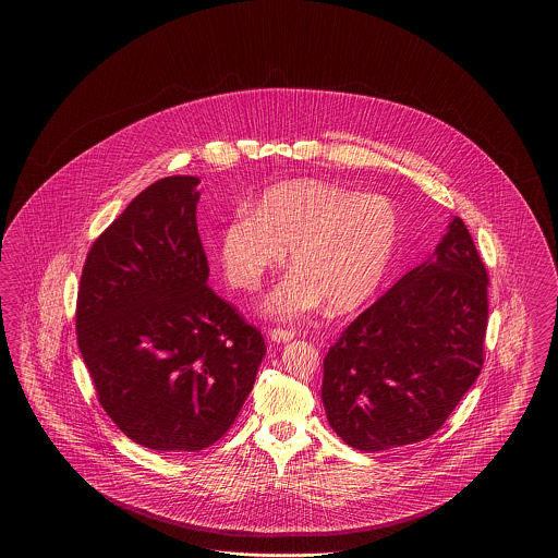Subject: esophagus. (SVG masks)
Wrapping results in <instances>:
<instances>
[{
  "mask_svg": "<svg viewBox=\"0 0 558 558\" xmlns=\"http://www.w3.org/2000/svg\"><path fill=\"white\" fill-rule=\"evenodd\" d=\"M292 337H294V332L284 330V328H274V330L269 332V339H271L274 343H287V341H291Z\"/></svg>",
  "mask_w": 558,
  "mask_h": 558,
  "instance_id": "34e87169",
  "label": "esophagus"
}]
</instances>
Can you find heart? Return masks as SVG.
<instances>
[{
  "instance_id": "heart-1",
  "label": "heart",
  "mask_w": 558,
  "mask_h": 558,
  "mask_svg": "<svg viewBox=\"0 0 558 558\" xmlns=\"http://www.w3.org/2000/svg\"><path fill=\"white\" fill-rule=\"evenodd\" d=\"M398 207L380 194L328 182L269 187L219 234V257L230 287L257 291L292 248L289 278L264 303L269 316L299 319L324 301L337 314L368 303L398 251Z\"/></svg>"
}]
</instances>
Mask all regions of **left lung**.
Returning a JSON list of instances; mask_svg holds the SVG:
<instances>
[{"label":"left lung","mask_w":558,"mask_h":558,"mask_svg":"<svg viewBox=\"0 0 558 558\" xmlns=\"http://www.w3.org/2000/svg\"><path fill=\"white\" fill-rule=\"evenodd\" d=\"M489 276L460 217L330 345L322 401L347 446L418 444L448 421L483 368Z\"/></svg>","instance_id":"1"}]
</instances>
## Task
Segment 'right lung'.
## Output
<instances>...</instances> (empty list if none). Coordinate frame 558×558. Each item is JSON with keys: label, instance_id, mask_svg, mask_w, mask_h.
<instances>
[{"label": "right lung", "instance_id": "1", "mask_svg": "<svg viewBox=\"0 0 558 558\" xmlns=\"http://www.w3.org/2000/svg\"><path fill=\"white\" fill-rule=\"evenodd\" d=\"M198 178L140 192L94 240L77 292V343L110 421L157 451L219 441L266 355L262 330L207 284Z\"/></svg>", "mask_w": 558, "mask_h": 558}]
</instances>
